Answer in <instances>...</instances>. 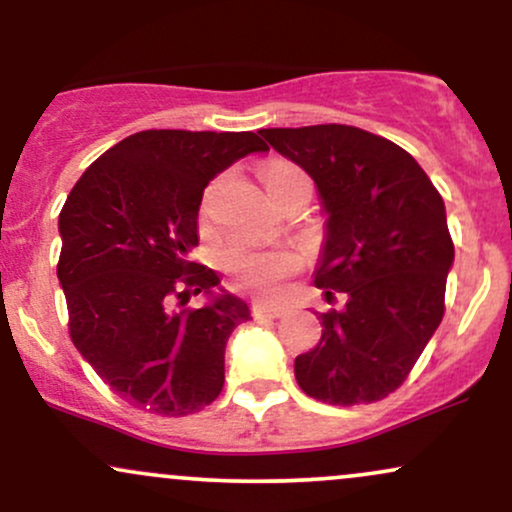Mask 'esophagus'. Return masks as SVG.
<instances>
[{
    "label": "esophagus",
    "instance_id": "1",
    "mask_svg": "<svg viewBox=\"0 0 512 512\" xmlns=\"http://www.w3.org/2000/svg\"><path fill=\"white\" fill-rule=\"evenodd\" d=\"M252 315L255 317H281V315H286V305L257 301L255 305H252Z\"/></svg>",
    "mask_w": 512,
    "mask_h": 512
}]
</instances>
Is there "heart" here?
Returning a JSON list of instances; mask_svg holds the SVG:
<instances>
[{"label": "heart", "instance_id": "heart-1", "mask_svg": "<svg viewBox=\"0 0 512 512\" xmlns=\"http://www.w3.org/2000/svg\"><path fill=\"white\" fill-rule=\"evenodd\" d=\"M308 180L303 175L301 168L291 166V163H281L276 161L272 166H267L264 170V182H267L269 195L279 197L281 192L289 190L291 185L296 182ZM216 187H211L204 197V209L209 207V199L214 195ZM298 257L293 252H260V250H248V248H228L223 252V269L236 276V281H240L248 289H257V291H272L286 274L296 267Z\"/></svg>", "mask_w": 512, "mask_h": 512}]
</instances>
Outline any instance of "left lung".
<instances>
[{
    "mask_svg": "<svg viewBox=\"0 0 512 512\" xmlns=\"http://www.w3.org/2000/svg\"><path fill=\"white\" fill-rule=\"evenodd\" d=\"M260 134L315 180L327 216L315 284L346 298L317 317L320 342L293 363L298 385L339 407L378 402L404 383L443 320L455 262L443 197L414 156L366 129Z\"/></svg>",
    "mask_w": 512,
    "mask_h": 512,
    "instance_id": "left-lung-1",
    "label": "left lung"
}]
</instances>
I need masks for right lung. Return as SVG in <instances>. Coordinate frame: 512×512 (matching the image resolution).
Returning <instances> with one entry per match:
<instances>
[{
	"mask_svg": "<svg viewBox=\"0 0 512 512\" xmlns=\"http://www.w3.org/2000/svg\"><path fill=\"white\" fill-rule=\"evenodd\" d=\"M267 151L252 132L146 129L86 168L60 214L57 279L69 334L122 399L187 416L219 397L231 332L250 305L192 262L204 187L238 158ZM202 292V309H173Z\"/></svg>",
	"mask_w": 512,
	"mask_h": 512,
	"instance_id": "right-lung-1",
	"label": "right lung"
}]
</instances>
